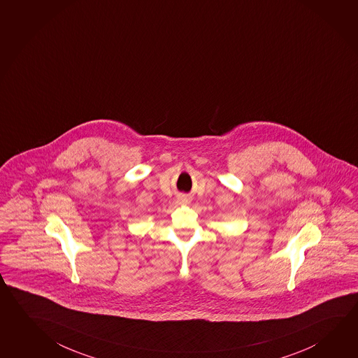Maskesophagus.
<instances>
[{
  "label": "esophagus",
  "instance_id": "1",
  "mask_svg": "<svg viewBox=\"0 0 358 358\" xmlns=\"http://www.w3.org/2000/svg\"><path fill=\"white\" fill-rule=\"evenodd\" d=\"M189 202H190V199H189L188 196H185V195H180L178 198V203H180V204H188Z\"/></svg>",
  "mask_w": 358,
  "mask_h": 358
}]
</instances>
